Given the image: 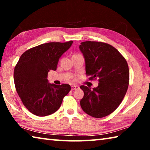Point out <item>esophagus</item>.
I'll return each mask as SVG.
<instances>
[{"label":"esophagus","instance_id":"1","mask_svg":"<svg viewBox=\"0 0 150 150\" xmlns=\"http://www.w3.org/2000/svg\"><path fill=\"white\" fill-rule=\"evenodd\" d=\"M79 88V87L77 85H72L71 86V90H75V89H76V88Z\"/></svg>","mask_w":150,"mask_h":150}]
</instances>
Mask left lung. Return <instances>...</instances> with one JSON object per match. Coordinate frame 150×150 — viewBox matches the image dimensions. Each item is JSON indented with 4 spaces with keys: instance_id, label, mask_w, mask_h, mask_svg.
Segmentation results:
<instances>
[{
    "instance_id": "obj_1",
    "label": "left lung",
    "mask_w": 150,
    "mask_h": 150,
    "mask_svg": "<svg viewBox=\"0 0 150 150\" xmlns=\"http://www.w3.org/2000/svg\"><path fill=\"white\" fill-rule=\"evenodd\" d=\"M85 59L88 80L98 79V86L91 90L81 85L83 111L94 118L113 112L122 101L129 85V68L125 58L115 47L101 42L86 41L79 45Z\"/></svg>"
}]
</instances>
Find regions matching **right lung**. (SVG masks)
<instances>
[{"mask_svg":"<svg viewBox=\"0 0 150 150\" xmlns=\"http://www.w3.org/2000/svg\"><path fill=\"white\" fill-rule=\"evenodd\" d=\"M50 42L24 52L14 71L15 87L22 103L38 116L50 115L59 108L64 96L71 91L68 84L48 83L47 73L55 71L59 57L73 44Z\"/></svg>","mask_w":150,"mask_h":150,"instance_id":"add662e5","label":"right lung"}]
</instances>
